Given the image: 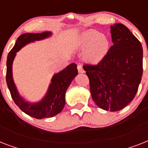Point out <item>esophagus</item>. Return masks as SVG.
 <instances>
[{"mask_svg": "<svg viewBox=\"0 0 148 148\" xmlns=\"http://www.w3.org/2000/svg\"><path fill=\"white\" fill-rule=\"evenodd\" d=\"M77 70H78L79 73H84V71L83 67L81 64L77 65Z\"/></svg>", "mask_w": 148, "mask_h": 148, "instance_id": "1", "label": "esophagus"}]
</instances>
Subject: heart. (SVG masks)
<instances>
[{
    "mask_svg": "<svg viewBox=\"0 0 148 148\" xmlns=\"http://www.w3.org/2000/svg\"><path fill=\"white\" fill-rule=\"evenodd\" d=\"M77 49H84V59L88 63L97 64L105 58L110 48V41L105 34L95 30H87L78 36L75 42Z\"/></svg>",
    "mask_w": 148,
    "mask_h": 148,
    "instance_id": "obj_1",
    "label": "heart"
}]
</instances>
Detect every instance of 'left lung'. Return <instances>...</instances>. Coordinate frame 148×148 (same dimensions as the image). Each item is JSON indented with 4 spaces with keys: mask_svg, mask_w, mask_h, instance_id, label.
<instances>
[{
    "mask_svg": "<svg viewBox=\"0 0 148 148\" xmlns=\"http://www.w3.org/2000/svg\"><path fill=\"white\" fill-rule=\"evenodd\" d=\"M114 45L96 65H84L91 97L103 110L117 111L135 97L143 74V48L122 24L110 26Z\"/></svg>",
    "mask_w": 148,
    "mask_h": 148,
    "instance_id": "1",
    "label": "left lung"
}]
</instances>
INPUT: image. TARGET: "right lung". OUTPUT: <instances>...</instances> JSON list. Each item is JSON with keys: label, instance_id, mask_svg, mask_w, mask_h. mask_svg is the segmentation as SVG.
<instances>
[{"label": "right lung", "instance_id": "right-lung-1", "mask_svg": "<svg viewBox=\"0 0 148 148\" xmlns=\"http://www.w3.org/2000/svg\"><path fill=\"white\" fill-rule=\"evenodd\" d=\"M51 35V32L45 31L42 33L23 34L17 38L14 47L9 52L7 59L6 81L8 89L14 103L25 114L37 119L52 117L63 110L65 105V93L73 79L77 75L78 71L76 64H71L51 79V83L46 95L41 101L36 103L26 101L19 95L12 76V64L16 53L22 47L35 40H40Z\"/></svg>", "mask_w": 148, "mask_h": 148}]
</instances>
